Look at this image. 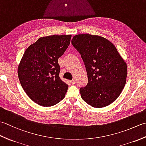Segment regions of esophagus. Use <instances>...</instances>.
Listing matches in <instances>:
<instances>
[{"label":"esophagus","instance_id":"1","mask_svg":"<svg viewBox=\"0 0 146 146\" xmlns=\"http://www.w3.org/2000/svg\"><path fill=\"white\" fill-rule=\"evenodd\" d=\"M70 82L71 85H75L76 83V81L75 80H71V81H70Z\"/></svg>","mask_w":146,"mask_h":146}]
</instances>
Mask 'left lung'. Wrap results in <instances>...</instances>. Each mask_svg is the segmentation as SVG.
<instances>
[{
	"label": "left lung",
	"instance_id": "1",
	"mask_svg": "<svg viewBox=\"0 0 146 146\" xmlns=\"http://www.w3.org/2000/svg\"><path fill=\"white\" fill-rule=\"evenodd\" d=\"M84 62L88 84L80 89L82 99L95 108L107 107L123 90L127 75V64L116 48L106 38L82 34L71 40Z\"/></svg>",
	"mask_w": 146,
	"mask_h": 146
}]
</instances>
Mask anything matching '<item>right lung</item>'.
<instances>
[{
  "instance_id": "add662e5",
  "label": "right lung",
  "mask_w": 146,
  "mask_h": 146,
  "mask_svg": "<svg viewBox=\"0 0 146 146\" xmlns=\"http://www.w3.org/2000/svg\"><path fill=\"white\" fill-rule=\"evenodd\" d=\"M71 35L42 37L24 52L17 73L22 87L35 103L51 107L64 98L68 85L59 76L58 58L70 45Z\"/></svg>"
}]
</instances>
